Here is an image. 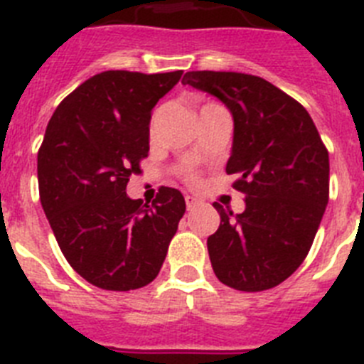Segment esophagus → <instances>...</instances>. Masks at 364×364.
<instances>
[{"instance_id": "obj_1", "label": "esophagus", "mask_w": 364, "mask_h": 364, "mask_svg": "<svg viewBox=\"0 0 364 364\" xmlns=\"http://www.w3.org/2000/svg\"><path fill=\"white\" fill-rule=\"evenodd\" d=\"M186 205H188V211H191V209H195L196 205H200V200L196 198V196H186Z\"/></svg>"}]
</instances>
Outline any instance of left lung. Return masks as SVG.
Returning a JSON list of instances; mask_svg holds the SVG:
<instances>
[{
    "mask_svg": "<svg viewBox=\"0 0 364 364\" xmlns=\"http://www.w3.org/2000/svg\"><path fill=\"white\" fill-rule=\"evenodd\" d=\"M182 85L205 92L232 115L225 171L245 209L215 204L220 228L208 238L216 278L258 292L285 282L311 251L328 204V151L309 112L269 81L238 72H188Z\"/></svg>",
    "mask_w": 364,
    "mask_h": 364,
    "instance_id": "obj_1",
    "label": "left lung"
}]
</instances>
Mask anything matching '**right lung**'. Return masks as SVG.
Here are the masks:
<instances>
[{"label": "right lung", "instance_id": "1", "mask_svg": "<svg viewBox=\"0 0 364 364\" xmlns=\"http://www.w3.org/2000/svg\"><path fill=\"white\" fill-rule=\"evenodd\" d=\"M180 77L182 70L97 73L46 126L38 153L43 211L73 271L105 291L151 283L186 213L178 189L160 188L151 205L126 195L148 156L153 108Z\"/></svg>", "mask_w": 364, "mask_h": 364}]
</instances>
